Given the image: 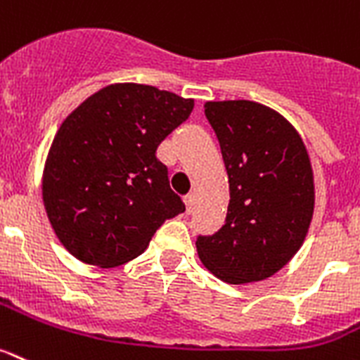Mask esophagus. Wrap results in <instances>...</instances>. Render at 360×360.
I'll use <instances>...</instances> for the list:
<instances>
[{
    "label": "esophagus",
    "mask_w": 360,
    "mask_h": 360,
    "mask_svg": "<svg viewBox=\"0 0 360 360\" xmlns=\"http://www.w3.org/2000/svg\"><path fill=\"white\" fill-rule=\"evenodd\" d=\"M195 200H196L195 193H189V195L184 196V202H186L187 213H193V207H195Z\"/></svg>",
    "instance_id": "34e87169"
}]
</instances>
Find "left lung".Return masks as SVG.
Returning <instances> with one entry per match:
<instances>
[{
  "label": "left lung",
  "mask_w": 360,
  "mask_h": 360,
  "mask_svg": "<svg viewBox=\"0 0 360 360\" xmlns=\"http://www.w3.org/2000/svg\"><path fill=\"white\" fill-rule=\"evenodd\" d=\"M229 180L226 224L196 238L202 264L227 284L275 275L306 240L315 207L309 155L282 115L250 100L205 101Z\"/></svg>",
  "instance_id": "left-lung-1"
}]
</instances>
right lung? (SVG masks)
I'll return each instance as SVG.
<instances>
[{
  "mask_svg": "<svg viewBox=\"0 0 360 360\" xmlns=\"http://www.w3.org/2000/svg\"><path fill=\"white\" fill-rule=\"evenodd\" d=\"M195 100L153 85L112 84L58 129L43 169V205L67 251L98 268L136 259L169 218L186 211L156 149Z\"/></svg>",
  "mask_w": 360,
  "mask_h": 360,
  "instance_id": "right-lung-1",
  "label": "right lung"
}]
</instances>
